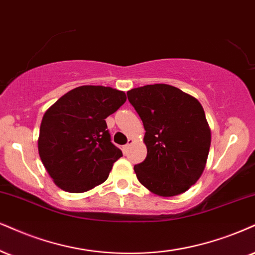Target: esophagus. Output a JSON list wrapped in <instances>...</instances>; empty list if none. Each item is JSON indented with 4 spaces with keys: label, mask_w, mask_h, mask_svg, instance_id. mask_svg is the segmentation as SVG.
<instances>
[{
    "label": "esophagus",
    "mask_w": 255,
    "mask_h": 255,
    "mask_svg": "<svg viewBox=\"0 0 255 255\" xmlns=\"http://www.w3.org/2000/svg\"><path fill=\"white\" fill-rule=\"evenodd\" d=\"M132 143H133V139H131V138H128V143L125 144L124 146H123V151H124V153L128 152V147H130V145H131V144H132Z\"/></svg>",
    "instance_id": "obj_1"
}]
</instances>
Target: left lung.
<instances>
[{"label": "left lung", "instance_id": "8db88e82", "mask_svg": "<svg viewBox=\"0 0 255 255\" xmlns=\"http://www.w3.org/2000/svg\"><path fill=\"white\" fill-rule=\"evenodd\" d=\"M127 94L145 128L146 158L133 168L138 181L159 196L187 191L202 175L210 147L202 105L166 84L146 85Z\"/></svg>", "mask_w": 255, "mask_h": 255}]
</instances>
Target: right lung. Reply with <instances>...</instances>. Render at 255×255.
Returning <instances> with one entry per match:
<instances>
[{
  "instance_id": "right-lung-1",
  "label": "right lung",
  "mask_w": 255,
  "mask_h": 255,
  "mask_svg": "<svg viewBox=\"0 0 255 255\" xmlns=\"http://www.w3.org/2000/svg\"><path fill=\"white\" fill-rule=\"evenodd\" d=\"M125 102L123 91L87 85L64 94L47 110L39 155L59 188L84 193L108 180L123 153L111 142L105 119Z\"/></svg>"
}]
</instances>
